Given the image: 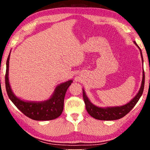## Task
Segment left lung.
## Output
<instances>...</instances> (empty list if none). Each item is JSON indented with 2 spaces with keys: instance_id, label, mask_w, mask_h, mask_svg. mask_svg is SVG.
I'll return each instance as SVG.
<instances>
[{
  "instance_id": "left-lung-1",
  "label": "left lung",
  "mask_w": 150,
  "mask_h": 150,
  "mask_svg": "<svg viewBox=\"0 0 150 150\" xmlns=\"http://www.w3.org/2000/svg\"><path fill=\"white\" fill-rule=\"evenodd\" d=\"M135 44L140 52V55L142 61V65H143L144 60L143 56H142V50L139 46L137 45L136 42L134 41ZM144 82H145V75H144V71L143 67V71H142V80L140 88L138 91V93L136 96L131 99L128 103L122 106H105V107H100V106H96L89 100L88 96L86 95V93L83 88V96L84 102L85 103V107L88 113L93 117L94 118L100 120H115L120 119L126 116L132 109L134 108V106L138 103L141 96L143 93L144 88Z\"/></svg>"
}]
</instances>
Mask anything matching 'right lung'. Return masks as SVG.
<instances>
[{"instance_id": "1", "label": "right lung", "mask_w": 150, "mask_h": 150, "mask_svg": "<svg viewBox=\"0 0 150 150\" xmlns=\"http://www.w3.org/2000/svg\"><path fill=\"white\" fill-rule=\"evenodd\" d=\"M11 52L6 61L5 85L10 99L19 110L28 117L34 120H54L62 115L64 105V98L67 88L73 83L70 79L61 83L55 87L54 93L47 100L30 101L18 97L12 91L9 82V60Z\"/></svg>"}]
</instances>
